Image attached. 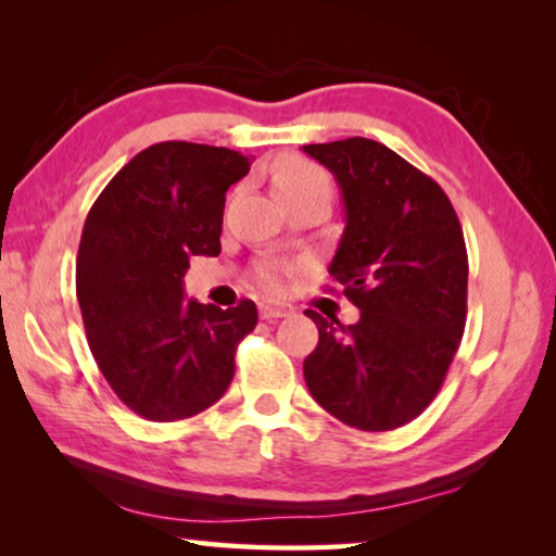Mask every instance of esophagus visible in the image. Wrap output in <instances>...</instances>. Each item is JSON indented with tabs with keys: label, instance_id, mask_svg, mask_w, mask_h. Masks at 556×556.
Instances as JSON below:
<instances>
[{
	"label": "esophagus",
	"instance_id": "obj_1",
	"mask_svg": "<svg viewBox=\"0 0 556 556\" xmlns=\"http://www.w3.org/2000/svg\"><path fill=\"white\" fill-rule=\"evenodd\" d=\"M294 314V308L287 304H271V301H262L260 304V316L262 318H285Z\"/></svg>",
	"mask_w": 556,
	"mask_h": 556
}]
</instances>
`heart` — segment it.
Returning a JSON list of instances; mask_svg holds the SVG:
<instances>
[{"label":"heart","instance_id":"heart-1","mask_svg":"<svg viewBox=\"0 0 556 556\" xmlns=\"http://www.w3.org/2000/svg\"><path fill=\"white\" fill-rule=\"evenodd\" d=\"M271 186H275L277 193H294V191H306V188H328V178L321 168L314 166L312 162H304V159H289V162L277 168L275 178H271ZM257 281L269 291L281 289V269L279 267H262L257 271Z\"/></svg>","mask_w":556,"mask_h":556}]
</instances>
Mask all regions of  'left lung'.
Listing matches in <instances>:
<instances>
[{"instance_id":"left-lung-1","label":"left lung","mask_w":556,"mask_h":556,"mask_svg":"<svg viewBox=\"0 0 556 556\" xmlns=\"http://www.w3.org/2000/svg\"><path fill=\"white\" fill-rule=\"evenodd\" d=\"M341 188L345 228L328 267L361 321L308 308L312 397L361 431L407 425L437 397L466 326L464 230L441 186L365 137L306 144Z\"/></svg>"}]
</instances>
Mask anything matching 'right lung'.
<instances>
[{
	"instance_id": "obj_1",
	"label": "right lung",
	"mask_w": 556,
	"mask_h": 556,
	"mask_svg": "<svg viewBox=\"0 0 556 556\" xmlns=\"http://www.w3.org/2000/svg\"><path fill=\"white\" fill-rule=\"evenodd\" d=\"M252 159L225 147L159 142L98 195L83 225L75 291L100 372L149 421L193 417L235 375L255 301L218 308L184 296L188 260L218 257L225 191Z\"/></svg>"
}]
</instances>
